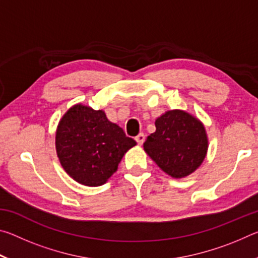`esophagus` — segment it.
I'll return each instance as SVG.
<instances>
[{"instance_id":"obj_1","label":"esophagus","mask_w":258,"mask_h":258,"mask_svg":"<svg viewBox=\"0 0 258 258\" xmlns=\"http://www.w3.org/2000/svg\"><path fill=\"white\" fill-rule=\"evenodd\" d=\"M145 140H146V137L143 133H140L137 135V137H135V141H137L139 146H142L143 142H145Z\"/></svg>"}]
</instances>
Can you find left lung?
<instances>
[{"label": "left lung", "mask_w": 258, "mask_h": 258, "mask_svg": "<svg viewBox=\"0 0 258 258\" xmlns=\"http://www.w3.org/2000/svg\"><path fill=\"white\" fill-rule=\"evenodd\" d=\"M156 132L143 143L150 158L173 177L195 172L206 157L208 141L200 121L182 110L165 112L156 119Z\"/></svg>", "instance_id": "8db88e82"}]
</instances>
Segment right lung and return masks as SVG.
I'll list each match as a JSON object with an SVG mask.
<instances>
[{
  "mask_svg": "<svg viewBox=\"0 0 258 258\" xmlns=\"http://www.w3.org/2000/svg\"><path fill=\"white\" fill-rule=\"evenodd\" d=\"M137 145L102 110L76 104L61 118L55 148L64 171L76 182L99 186L117 171L126 151Z\"/></svg>",
  "mask_w": 258,
  "mask_h": 258,
  "instance_id": "obj_1",
  "label": "right lung"
}]
</instances>
